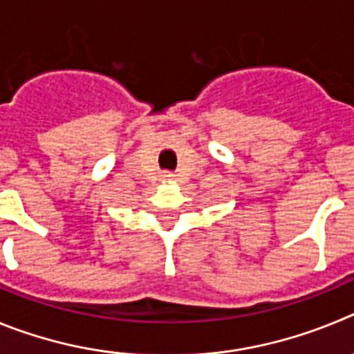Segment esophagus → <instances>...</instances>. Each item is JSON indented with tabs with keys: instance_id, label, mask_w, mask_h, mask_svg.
<instances>
[{
	"instance_id": "obj_1",
	"label": "esophagus",
	"mask_w": 354,
	"mask_h": 354,
	"mask_svg": "<svg viewBox=\"0 0 354 354\" xmlns=\"http://www.w3.org/2000/svg\"><path fill=\"white\" fill-rule=\"evenodd\" d=\"M165 177H168V179H171V177H174V174H171V171H167V174H165Z\"/></svg>"
}]
</instances>
